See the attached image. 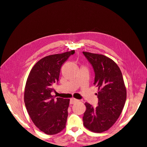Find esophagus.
Masks as SVG:
<instances>
[{
	"mask_svg": "<svg viewBox=\"0 0 147 147\" xmlns=\"http://www.w3.org/2000/svg\"><path fill=\"white\" fill-rule=\"evenodd\" d=\"M78 101H79V100H78V99H75V98H72V99H70V104H74L76 103V102H77Z\"/></svg>",
	"mask_w": 147,
	"mask_h": 147,
	"instance_id": "1",
	"label": "esophagus"
}]
</instances>
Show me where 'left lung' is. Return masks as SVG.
Here are the masks:
<instances>
[{
	"mask_svg": "<svg viewBox=\"0 0 147 147\" xmlns=\"http://www.w3.org/2000/svg\"><path fill=\"white\" fill-rule=\"evenodd\" d=\"M95 72L94 85L98 106L92 107L86 102L83 117V125L93 132L109 130L117 121L126 99V88L121 70L112 59L104 55L83 51Z\"/></svg>",
	"mask_w": 147,
	"mask_h": 147,
	"instance_id": "8db88e82",
	"label": "left lung"
}]
</instances>
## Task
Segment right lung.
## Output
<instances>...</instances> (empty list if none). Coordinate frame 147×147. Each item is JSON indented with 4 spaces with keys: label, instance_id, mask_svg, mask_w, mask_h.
<instances>
[{
    "label": "right lung",
    "instance_id": "obj_1",
    "mask_svg": "<svg viewBox=\"0 0 147 147\" xmlns=\"http://www.w3.org/2000/svg\"><path fill=\"white\" fill-rule=\"evenodd\" d=\"M75 50L47 56L31 69L26 81L24 100L34 124L48 135L56 134L65 127L70 99L57 97L51 92L59 81L61 67Z\"/></svg>",
    "mask_w": 147,
    "mask_h": 147
}]
</instances>
